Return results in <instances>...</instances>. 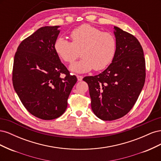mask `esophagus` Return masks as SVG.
<instances>
[{
    "instance_id": "obj_1",
    "label": "esophagus",
    "mask_w": 161,
    "mask_h": 161,
    "mask_svg": "<svg viewBox=\"0 0 161 161\" xmlns=\"http://www.w3.org/2000/svg\"><path fill=\"white\" fill-rule=\"evenodd\" d=\"M76 77H77V79L79 81H81L82 80V79H83V77H82V76H80V75H77Z\"/></svg>"
}]
</instances>
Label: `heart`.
Masks as SVG:
<instances>
[{
	"label": "heart",
	"mask_w": 161,
	"mask_h": 161,
	"mask_svg": "<svg viewBox=\"0 0 161 161\" xmlns=\"http://www.w3.org/2000/svg\"><path fill=\"white\" fill-rule=\"evenodd\" d=\"M70 37L72 42L58 37L53 47L61 59L69 64L74 62L80 52L82 59L70 67L72 72L84 73L92 69L101 70L113 61L116 40L112 33L102 32L99 29L85 24L72 30Z\"/></svg>",
	"instance_id": "heart-1"
}]
</instances>
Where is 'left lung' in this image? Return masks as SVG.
<instances>
[{"instance_id":"8db88e82","label":"left lung","mask_w":161,"mask_h":161,"mask_svg":"<svg viewBox=\"0 0 161 161\" xmlns=\"http://www.w3.org/2000/svg\"><path fill=\"white\" fill-rule=\"evenodd\" d=\"M116 51L113 61L96 76H85L91 109L102 120L111 121L127 114L144 86L146 66L144 52L133 35L114 27Z\"/></svg>"}]
</instances>
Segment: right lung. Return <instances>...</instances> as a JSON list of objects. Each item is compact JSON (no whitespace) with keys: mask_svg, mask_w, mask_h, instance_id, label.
<instances>
[{"mask_svg":"<svg viewBox=\"0 0 161 161\" xmlns=\"http://www.w3.org/2000/svg\"><path fill=\"white\" fill-rule=\"evenodd\" d=\"M60 26L42 27L19 44L14 58L13 84L26 109L50 120L64 113L77 81L54 50Z\"/></svg>","mask_w":161,"mask_h":161,"instance_id":"right-lung-1","label":"right lung"}]
</instances>
